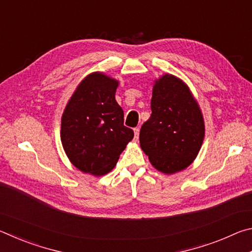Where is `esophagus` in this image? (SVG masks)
<instances>
[{"instance_id":"esophagus-1","label":"esophagus","mask_w":252,"mask_h":252,"mask_svg":"<svg viewBox=\"0 0 252 252\" xmlns=\"http://www.w3.org/2000/svg\"><path fill=\"white\" fill-rule=\"evenodd\" d=\"M139 133H140V129H139V127H134V140H135V141H138Z\"/></svg>"}]
</instances>
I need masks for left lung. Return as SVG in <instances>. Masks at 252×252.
Masks as SVG:
<instances>
[{
	"mask_svg": "<svg viewBox=\"0 0 252 252\" xmlns=\"http://www.w3.org/2000/svg\"><path fill=\"white\" fill-rule=\"evenodd\" d=\"M151 110L140 130V146L151 164L167 174L189 167L204 138L201 110L190 89L177 76L162 75L153 85Z\"/></svg>",
	"mask_w": 252,
	"mask_h": 252,
	"instance_id": "left-lung-1",
	"label": "left lung"
}]
</instances>
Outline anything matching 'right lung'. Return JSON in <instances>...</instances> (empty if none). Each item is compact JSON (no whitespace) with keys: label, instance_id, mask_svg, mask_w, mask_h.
<instances>
[{"label":"right lung","instance_id":"1","mask_svg":"<svg viewBox=\"0 0 252 252\" xmlns=\"http://www.w3.org/2000/svg\"><path fill=\"white\" fill-rule=\"evenodd\" d=\"M117 80L101 72L84 78L67 102L61 120V141L72 164L85 173L103 176L117 164L133 139L116 101Z\"/></svg>","mask_w":252,"mask_h":252}]
</instances>
